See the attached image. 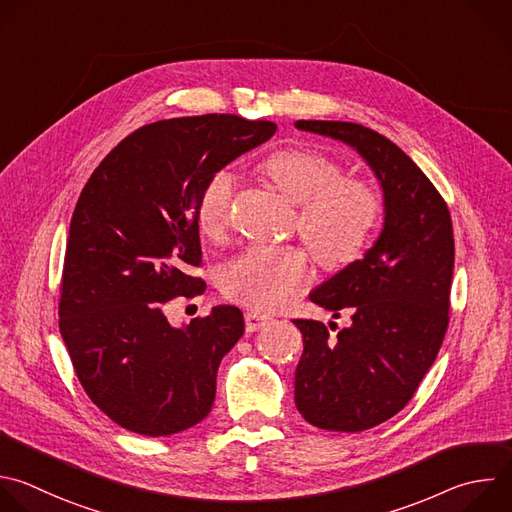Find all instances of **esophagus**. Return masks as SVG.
Wrapping results in <instances>:
<instances>
[{
  "instance_id": "1",
  "label": "esophagus",
  "mask_w": 512,
  "mask_h": 512,
  "mask_svg": "<svg viewBox=\"0 0 512 512\" xmlns=\"http://www.w3.org/2000/svg\"><path fill=\"white\" fill-rule=\"evenodd\" d=\"M271 321L269 315H263V313H257V311H247L245 313V327L247 331H257V329H263L267 323Z\"/></svg>"
}]
</instances>
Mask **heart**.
I'll use <instances>...</instances> for the list:
<instances>
[{
	"label": "heart",
	"mask_w": 512,
	"mask_h": 512,
	"mask_svg": "<svg viewBox=\"0 0 512 512\" xmlns=\"http://www.w3.org/2000/svg\"><path fill=\"white\" fill-rule=\"evenodd\" d=\"M261 173L281 195L297 203V231L315 259L327 269L358 261L380 225L384 203L378 189L342 175V166L317 148L287 146L261 162ZM233 197L229 170H217L199 193L197 225L203 235L227 229ZM311 277L307 255L295 247H251L221 271L227 299L259 311L285 307Z\"/></svg>",
	"instance_id": "heart-1"
}]
</instances>
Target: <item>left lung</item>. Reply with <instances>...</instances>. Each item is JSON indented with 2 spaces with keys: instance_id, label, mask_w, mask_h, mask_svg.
I'll list each match as a JSON object with an SVG mask.
<instances>
[{
  "instance_id": "1",
  "label": "left lung",
  "mask_w": 512,
  "mask_h": 512,
  "mask_svg": "<svg viewBox=\"0 0 512 512\" xmlns=\"http://www.w3.org/2000/svg\"><path fill=\"white\" fill-rule=\"evenodd\" d=\"M295 126L354 146L384 191L374 247L309 295L335 317L348 309L350 327L331 335L321 321L293 319L303 333L299 414L321 430L362 432L412 400L442 346L454 269L450 211L416 162L376 130L333 120Z\"/></svg>"
}]
</instances>
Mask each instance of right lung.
Masks as SVG:
<instances>
[{"label":"right lung","mask_w":512,"mask_h":512,"mask_svg":"<svg viewBox=\"0 0 512 512\" xmlns=\"http://www.w3.org/2000/svg\"><path fill=\"white\" fill-rule=\"evenodd\" d=\"M277 130L205 114L146 124L96 166L76 203L60 287V333L88 398L118 426L168 436L213 408L217 370L245 331L233 305L187 327L162 307L201 295L197 201L207 179Z\"/></svg>","instance_id":"obj_1"}]
</instances>
